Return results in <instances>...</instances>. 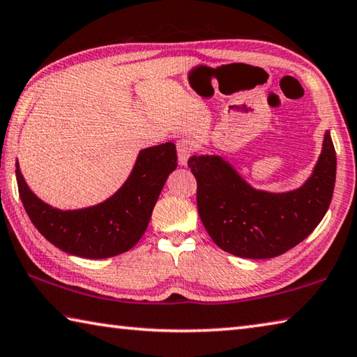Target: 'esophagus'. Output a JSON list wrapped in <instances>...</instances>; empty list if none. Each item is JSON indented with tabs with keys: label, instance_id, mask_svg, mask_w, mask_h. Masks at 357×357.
<instances>
[{
	"label": "esophagus",
	"instance_id": "esophagus-1",
	"mask_svg": "<svg viewBox=\"0 0 357 357\" xmlns=\"http://www.w3.org/2000/svg\"><path fill=\"white\" fill-rule=\"evenodd\" d=\"M176 151H178V159L181 165H187V160L192 156L193 153V144L189 139H181L176 144Z\"/></svg>",
	"mask_w": 357,
	"mask_h": 357
}]
</instances>
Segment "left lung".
I'll use <instances>...</instances> for the list:
<instances>
[{
    "label": "left lung",
    "instance_id": "left-lung-1",
    "mask_svg": "<svg viewBox=\"0 0 357 357\" xmlns=\"http://www.w3.org/2000/svg\"><path fill=\"white\" fill-rule=\"evenodd\" d=\"M197 206L207 234L220 248L246 259L276 257L303 242L325 217L335 184V150L326 131L312 176L300 189H252L220 156H192Z\"/></svg>",
    "mask_w": 357,
    "mask_h": 357
}]
</instances>
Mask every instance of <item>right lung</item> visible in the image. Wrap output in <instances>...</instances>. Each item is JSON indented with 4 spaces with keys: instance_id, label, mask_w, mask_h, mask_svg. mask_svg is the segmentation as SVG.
<instances>
[{
    "instance_id": "obj_1",
    "label": "right lung",
    "mask_w": 357,
    "mask_h": 357,
    "mask_svg": "<svg viewBox=\"0 0 357 357\" xmlns=\"http://www.w3.org/2000/svg\"><path fill=\"white\" fill-rule=\"evenodd\" d=\"M178 165L172 142L139 153L126 183L102 203L61 211L43 203L26 185L17 164V184L24 211L38 232L68 255L106 259L121 255L140 241L150 223L162 187Z\"/></svg>"
}]
</instances>
